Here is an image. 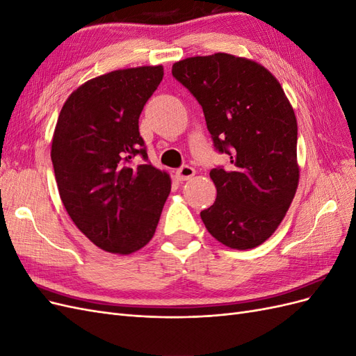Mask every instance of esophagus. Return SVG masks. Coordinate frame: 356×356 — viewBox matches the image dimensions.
Instances as JSON below:
<instances>
[{
    "mask_svg": "<svg viewBox=\"0 0 356 356\" xmlns=\"http://www.w3.org/2000/svg\"><path fill=\"white\" fill-rule=\"evenodd\" d=\"M195 174H196L195 168H191V166H188V165H184V166H181V168L177 170V178H178L179 181H188L191 177H195Z\"/></svg>",
    "mask_w": 356,
    "mask_h": 356,
    "instance_id": "esophagus-1",
    "label": "esophagus"
}]
</instances>
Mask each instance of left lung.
<instances>
[{
	"mask_svg": "<svg viewBox=\"0 0 356 356\" xmlns=\"http://www.w3.org/2000/svg\"><path fill=\"white\" fill-rule=\"evenodd\" d=\"M172 75L190 90L217 152L230 169L213 168L212 207L204 227L222 245L251 250L284 220L298 186L297 120L275 75L260 63L229 53L175 62Z\"/></svg>",
	"mask_w": 356,
	"mask_h": 356,
	"instance_id": "1",
	"label": "left lung"
}]
</instances>
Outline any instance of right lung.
<instances>
[{
    "mask_svg": "<svg viewBox=\"0 0 356 356\" xmlns=\"http://www.w3.org/2000/svg\"><path fill=\"white\" fill-rule=\"evenodd\" d=\"M163 67L117 70L63 104L51 141L58 190L79 230L101 250L132 254L154 236L170 178L148 161L139 115ZM141 155L143 165L133 159Z\"/></svg>",
    "mask_w": 356,
    "mask_h": 356,
    "instance_id": "1",
    "label": "right lung"
}]
</instances>
